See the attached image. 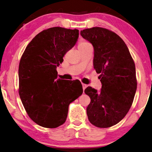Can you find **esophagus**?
Segmentation results:
<instances>
[{"mask_svg": "<svg viewBox=\"0 0 152 152\" xmlns=\"http://www.w3.org/2000/svg\"><path fill=\"white\" fill-rule=\"evenodd\" d=\"M87 86H87V85L86 84H82V87H83V90H85V88H86V87Z\"/></svg>", "mask_w": 152, "mask_h": 152, "instance_id": "obj_1", "label": "esophagus"}]
</instances>
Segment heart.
<instances>
[{"mask_svg":"<svg viewBox=\"0 0 152 152\" xmlns=\"http://www.w3.org/2000/svg\"><path fill=\"white\" fill-rule=\"evenodd\" d=\"M91 47V45L87 41H84V40H82L80 41L78 43V48L79 50H82V49H85L86 48H89Z\"/></svg>","mask_w":152,"mask_h":152,"instance_id":"1","label":"heart"}]
</instances>
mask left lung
Returning a JSON list of instances; mask_svg holds the SVG:
<instances>
[{"mask_svg": "<svg viewBox=\"0 0 152 152\" xmlns=\"http://www.w3.org/2000/svg\"><path fill=\"white\" fill-rule=\"evenodd\" d=\"M80 34L93 45V67L102 83L99 91L91 86L84 91L91 98L88 120L97 127H110L121 121L132 107L137 88L134 61L125 43L113 32L95 27Z\"/></svg>", "mask_w": 152, "mask_h": 152, "instance_id": "left-lung-1", "label": "left lung"}]
</instances>
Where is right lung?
<instances>
[{"label":"right lung","mask_w":152,"mask_h":152,"mask_svg":"<svg viewBox=\"0 0 152 152\" xmlns=\"http://www.w3.org/2000/svg\"><path fill=\"white\" fill-rule=\"evenodd\" d=\"M79 30L54 27L39 33L26 47L18 68L19 95L29 117L39 126L66 122L68 106L83 93L82 84L57 79V67L75 46Z\"/></svg>","instance_id":"obj_1"}]
</instances>
